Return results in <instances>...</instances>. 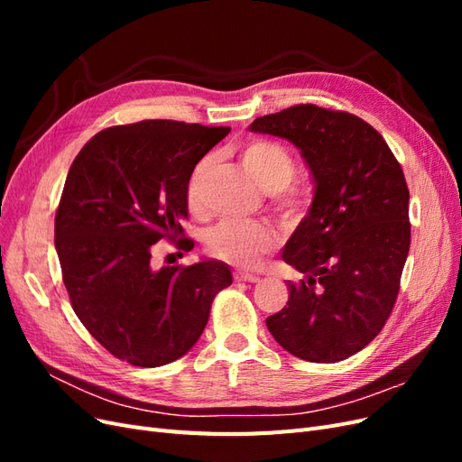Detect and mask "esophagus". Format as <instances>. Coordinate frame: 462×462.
<instances>
[{
  "mask_svg": "<svg viewBox=\"0 0 462 462\" xmlns=\"http://www.w3.org/2000/svg\"><path fill=\"white\" fill-rule=\"evenodd\" d=\"M236 282H246V283H260L262 279L258 275H250V273H235Z\"/></svg>",
  "mask_w": 462,
  "mask_h": 462,
  "instance_id": "esophagus-1",
  "label": "esophagus"
}]
</instances>
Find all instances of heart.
<instances>
[{
    "label": "heart",
    "mask_w": 462,
    "mask_h": 462,
    "mask_svg": "<svg viewBox=\"0 0 462 462\" xmlns=\"http://www.w3.org/2000/svg\"><path fill=\"white\" fill-rule=\"evenodd\" d=\"M241 162L260 189L275 192L279 212L285 217L302 216L309 199L300 187L291 185L297 165L283 144L256 138L241 148ZM208 167L209 160L199 162L187 180L185 199L192 214H202V185ZM275 246V231L262 221H221L206 235L208 254L236 268H254L263 256L273 253Z\"/></svg>",
    "instance_id": "heart-1"
}]
</instances>
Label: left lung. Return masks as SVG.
Segmentation results:
<instances>
[{"label":"left lung","instance_id":"left-lung-1","mask_svg":"<svg viewBox=\"0 0 462 462\" xmlns=\"http://www.w3.org/2000/svg\"><path fill=\"white\" fill-rule=\"evenodd\" d=\"M250 131L295 144L314 180L310 212L283 248L304 273L265 319L285 351L339 362L365 348L393 310L411 248L409 187L383 136L353 114L299 104Z\"/></svg>","mask_w":462,"mask_h":462}]
</instances>
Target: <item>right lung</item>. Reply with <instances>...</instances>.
Here are the masks:
<instances>
[{
    "label": "right lung",
    "mask_w": 462,
    "mask_h": 462,
    "mask_svg": "<svg viewBox=\"0 0 462 462\" xmlns=\"http://www.w3.org/2000/svg\"><path fill=\"white\" fill-rule=\"evenodd\" d=\"M229 127L146 119L104 129L82 146L55 212V248L79 319L119 360L156 368L202 335L212 302L233 283L226 263L152 268L165 239L185 236L187 180Z\"/></svg>",
    "instance_id": "obj_1"
}]
</instances>
